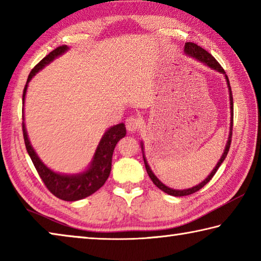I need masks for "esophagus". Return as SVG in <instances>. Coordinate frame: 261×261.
I'll list each match as a JSON object with an SVG mask.
<instances>
[{"label":"esophagus","instance_id":"obj_1","mask_svg":"<svg viewBox=\"0 0 261 261\" xmlns=\"http://www.w3.org/2000/svg\"><path fill=\"white\" fill-rule=\"evenodd\" d=\"M140 124V121L138 118L135 117V116H130L126 118L125 121V126H126V130L129 132H135L138 129V126Z\"/></svg>","mask_w":261,"mask_h":261}]
</instances>
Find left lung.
<instances>
[{"mask_svg": "<svg viewBox=\"0 0 261 261\" xmlns=\"http://www.w3.org/2000/svg\"><path fill=\"white\" fill-rule=\"evenodd\" d=\"M184 53L187 54L188 56L192 57V59L199 61L200 63L205 64L206 67L211 68L212 70H215V71H218L220 73H222L224 76V79H226L227 82V86H228V92H229V101H230V126H229V136H228V140L226 143V147H224V151L222 153V155H221L219 162L216 163V166L213 168V170L211 171V174L207 176V177L202 180L201 183H199L198 185H194L192 188H189V189H184V190H175V189H171L169 187H167V185L163 184L160 179H159L154 173L151 169V167L147 163L146 160V156H145V152H144V143L143 141H140V146H141V152H143V159H144V163H145V168H146V171L149 177H151L152 182L156 185V187L162 190L163 192H166L168 194H170V196H174V197H183V196H189V194H192L194 192H197L198 190H200L202 187H205V185L210 182L212 179V177L215 175L216 171H218L219 167L222 165V162L224 161V159H226L227 154L229 152V148H230V144H231V136H232V121H233V102H232V94H231V87H230V84H229V79L228 76L224 72V70L222 69V67L219 64V62L216 61L213 56H212L208 51H206L205 49H202L200 46L196 45V43L193 42H187L184 46Z\"/></svg>", "mask_w": 261, "mask_h": 261, "instance_id": "left-lung-1", "label": "left lung"}]
</instances>
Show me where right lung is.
Here are the masks:
<instances>
[{
	"instance_id": "obj_1",
	"label": "right lung",
	"mask_w": 261,
	"mask_h": 261,
	"mask_svg": "<svg viewBox=\"0 0 261 261\" xmlns=\"http://www.w3.org/2000/svg\"><path fill=\"white\" fill-rule=\"evenodd\" d=\"M70 48L68 46H60L56 49L50 51L46 57L39 62L35 65L34 69L30 72L28 82L24 87L23 92V106L25 103L26 91H28L29 83L31 82L35 74L40 70L51 63L53 61L61 55H63L65 51H68ZM23 120H24V108H23ZM23 135L25 146L28 149V153L32 160L33 165L37 169L38 174L40 175L42 182L45 183L47 189L62 200L65 201H76L86 198L102 187L106 180L109 177L110 170H112V159L113 153L116 144L126 135L124 123L110 126L109 129L105 132L102 138L96 147L94 155L92 158V161L85 170L81 171L77 174H61L56 173L49 167H47L45 163L41 161L37 152L34 151L31 141L29 138L28 131H26L25 123L23 122Z\"/></svg>"
}]
</instances>
